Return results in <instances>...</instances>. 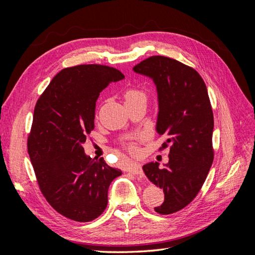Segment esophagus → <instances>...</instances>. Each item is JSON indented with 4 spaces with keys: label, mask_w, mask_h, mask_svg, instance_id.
<instances>
[{
    "label": "esophagus",
    "mask_w": 255,
    "mask_h": 255,
    "mask_svg": "<svg viewBox=\"0 0 255 255\" xmlns=\"http://www.w3.org/2000/svg\"><path fill=\"white\" fill-rule=\"evenodd\" d=\"M128 171L133 173L135 175H141L143 172H142V169H141V166L139 164H133L130 165L128 168Z\"/></svg>",
    "instance_id": "obj_1"
}]
</instances>
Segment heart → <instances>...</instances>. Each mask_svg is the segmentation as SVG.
Returning <instances> with one entry per match:
<instances>
[{
	"instance_id": "b5f03b06",
	"label": "heart",
	"mask_w": 255,
	"mask_h": 255,
	"mask_svg": "<svg viewBox=\"0 0 255 255\" xmlns=\"http://www.w3.org/2000/svg\"><path fill=\"white\" fill-rule=\"evenodd\" d=\"M125 99L126 103H134V102H145L148 100V95L145 94L140 88L137 87H130L125 92ZM148 139V135L145 133L137 134L133 140H130L127 143V149L130 154H137L139 152V144L140 142Z\"/></svg>"
}]
</instances>
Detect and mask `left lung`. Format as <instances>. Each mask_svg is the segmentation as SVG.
Listing matches in <instances>:
<instances>
[{"label":"left lung","mask_w":255,"mask_h":255,"mask_svg":"<svg viewBox=\"0 0 255 255\" xmlns=\"http://www.w3.org/2000/svg\"><path fill=\"white\" fill-rule=\"evenodd\" d=\"M133 70L151 78L158 95L156 130L170 145L169 161L142 167L146 177L164 190V203L154 207L160 215L181 211L201 189L214 160V116L206 85L194 68L170 57L151 56Z\"/></svg>","instance_id":"1"}]
</instances>
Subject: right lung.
Segmentation results:
<instances>
[{
	"mask_svg": "<svg viewBox=\"0 0 255 255\" xmlns=\"http://www.w3.org/2000/svg\"><path fill=\"white\" fill-rule=\"evenodd\" d=\"M125 79L103 65L65 68L38 99L27 151L43 197L60 215L88 222L107 206V192L122 174L103 157L84 152L83 143L95 128L96 102L112 82Z\"/></svg>",
	"mask_w": 255,
	"mask_h": 255,
	"instance_id": "1",
	"label": "right lung"
}]
</instances>
